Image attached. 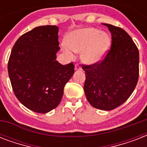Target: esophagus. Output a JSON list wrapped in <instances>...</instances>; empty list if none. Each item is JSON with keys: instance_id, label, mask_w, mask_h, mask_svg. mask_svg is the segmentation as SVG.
Segmentation results:
<instances>
[{"instance_id": "34e87169", "label": "esophagus", "mask_w": 147, "mask_h": 147, "mask_svg": "<svg viewBox=\"0 0 147 147\" xmlns=\"http://www.w3.org/2000/svg\"><path fill=\"white\" fill-rule=\"evenodd\" d=\"M75 70L76 71H80V70H82V67L79 65L76 64V65H75Z\"/></svg>"}]
</instances>
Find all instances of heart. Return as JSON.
I'll list each match as a JSON object with an SVG mask.
<instances>
[{"instance_id": "obj_1", "label": "heart", "mask_w": 147, "mask_h": 147, "mask_svg": "<svg viewBox=\"0 0 147 147\" xmlns=\"http://www.w3.org/2000/svg\"><path fill=\"white\" fill-rule=\"evenodd\" d=\"M69 47L63 46L65 53L73 58L72 50L82 53V61L86 64H94L104 59L111 47V38L108 34L101 33L96 28H85L72 32L69 35Z\"/></svg>"}]
</instances>
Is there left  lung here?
<instances>
[{"label":"left lung","mask_w":147,"mask_h":147,"mask_svg":"<svg viewBox=\"0 0 147 147\" xmlns=\"http://www.w3.org/2000/svg\"><path fill=\"white\" fill-rule=\"evenodd\" d=\"M111 33V47L101 61L82 65L84 91L92 107L111 111L125 102L139 78V50L125 30L104 24Z\"/></svg>","instance_id":"left-lung-1"}]
</instances>
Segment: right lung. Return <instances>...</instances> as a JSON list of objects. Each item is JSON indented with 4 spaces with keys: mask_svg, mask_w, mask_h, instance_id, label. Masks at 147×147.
Instances as JSON below:
<instances>
[{
    "mask_svg": "<svg viewBox=\"0 0 147 147\" xmlns=\"http://www.w3.org/2000/svg\"><path fill=\"white\" fill-rule=\"evenodd\" d=\"M59 28L41 26L24 33L15 42L7 64L15 96L28 109L45 114L62 100L64 87L74 74L72 62L56 61Z\"/></svg>",
    "mask_w": 147,
    "mask_h": 147,
    "instance_id": "1",
    "label": "right lung"
}]
</instances>
